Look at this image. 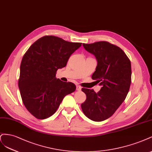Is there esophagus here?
I'll use <instances>...</instances> for the list:
<instances>
[{
    "label": "esophagus",
    "instance_id": "obj_1",
    "mask_svg": "<svg viewBox=\"0 0 152 152\" xmlns=\"http://www.w3.org/2000/svg\"><path fill=\"white\" fill-rule=\"evenodd\" d=\"M76 90L77 91H81V87L79 85H77L76 86Z\"/></svg>",
    "mask_w": 152,
    "mask_h": 152
}]
</instances>
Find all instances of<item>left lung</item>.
<instances>
[{"mask_svg":"<svg viewBox=\"0 0 152 152\" xmlns=\"http://www.w3.org/2000/svg\"><path fill=\"white\" fill-rule=\"evenodd\" d=\"M83 46L96 58L97 66L91 78L102 88L98 93L83 88L86 99L81 105V109L88 118L103 121L114 114L128 94L131 62L121 48L107 42L83 43Z\"/></svg>","mask_w":152,"mask_h":152,"instance_id":"left-lung-1","label":"left lung"}]
</instances>
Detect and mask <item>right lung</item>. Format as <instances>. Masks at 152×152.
I'll list each match as a JSON object with an SVG mask.
<instances>
[{"label":"right lung","instance_id":"add662e5","mask_svg":"<svg viewBox=\"0 0 152 152\" xmlns=\"http://www.w3.org/2000/svg\"><path fill=\"white\" fill-rule=\"evenodd\" d=\"M81 43L69 42L55 36L39 38L24 55L18 86L23 104L38 119L55 113L64 96L74 92L76 86L56 77Z\"/></svg>","mask_w":152,"mask_h":152}]
</instances>
